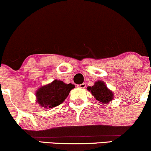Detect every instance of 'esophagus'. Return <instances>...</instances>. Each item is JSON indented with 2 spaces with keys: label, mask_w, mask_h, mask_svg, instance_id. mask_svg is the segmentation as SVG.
Wrapping results in <instances>:
<instances>
[{
  "label": "esophagus",
  "mask_w": 151,
  "mask_h": 151,
  "mask_svg": "<svg viewBox=\"0 0 151 151\" xmlns=\"http://www.w3.org/2000/svg\"><path fill=\"white\" fill-rule=\"evenodd\" d=\"M77 87H79V88H82V89H84L86 87V84L83 83V84H78Z\"/></svg>",
  "instance_id": "esophagus-1"
}]
</instances>
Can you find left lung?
Returning a JSON list of instances; mask_svg holds the SVG:
<instances>
[{"mask_svg":"<svg viewBox=\"0 0 151 151\" xmlns=\"http://www.w3.org/2000/svg\"><path fill=\"white\" fill-rule=\"evenodd\" d=\"M87 89L90 91L96 100L105 105H106L107 102H110L113 98L112 92L110 89H107L105 82H102V81H98V82H95L94 86L88 87Z\"/></svg>","mask_w":151,"mask_h":151,"instance_id":"obj_1","label":"left lung"}]
</instances>
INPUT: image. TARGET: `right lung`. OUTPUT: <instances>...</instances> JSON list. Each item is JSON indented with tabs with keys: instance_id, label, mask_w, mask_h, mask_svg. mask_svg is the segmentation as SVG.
I'll list each match as a JSON object with an SVG mask.
<instances>
[{
	"instance_id": "obj_1",
	"label": "right lung",
	"mask_w": 151,
	"mask_h": 151,
	"mask_svg": "<svg viewBox=\"0 0 151 151\" xmlns=\"http://www.w3.org/2000/svg\"><path fill=\"white\" fill-rule=\"evenodd\" d=\"M73 88H74V84H65L62 81L56 79L51 84L38 89L36 94L37 102L44 108H52L62 104Z\"/></svg>"
}]
</instances>
